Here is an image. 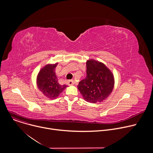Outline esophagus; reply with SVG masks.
<instances>
[{
	"label": "esophagus",
	"instance_id": "esophagus-1",
	"mask_svg": "<svg viewBox=\"0 0 153 153\" xmlns=\"http://www.w3.org/2000/svg\"><path fill=\"white\" fill-rule=\"evenodd\" d=\"M67 83L68 85H73L74 84V81L73 80H70L67 82Z\"/></svg>",
	"mask_w": 153,
	"mask_h": 153
}]
</instances>
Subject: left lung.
Returning a JSON list of instances; mask_svg holds the SVG:
<instances>
[{"mask_svg":"<svg viewBox=\"0 0 153 153\" xmlns=\"http://www.w3.org/2000/svg\"><path fill=\"white\" fill-rule=\"evenodd\" d=\"M86 77L77 86L83 99L96 103L105 100L114 88V77L106 65L94 59L86 61Z\"/></svg>","mask_w":153,"mask_h":153,"instance_id":"obj_1","label":"left lung"}]
</instances>
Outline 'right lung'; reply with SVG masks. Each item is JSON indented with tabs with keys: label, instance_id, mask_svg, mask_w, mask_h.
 I'll use <instances>...</instances> for the list:
<instances>
[{
	"label": "right lung",
	"instance_id": "obj_1",
	"mask_svg": "<svg viewBox=\"0 0 153 153\" xmlns=\"http://www.w3.org/2000/svg\"><path fill=\"white\" fill-rule=\"evenodd\" d=\"M57 64L58 63L46 65L37 76V85L39 90L50 99H56L68 86L66 85H60L58 82L55 71Z\"/></svg>",
	"mask_w": 153,
	"mask_h": 153
}]
</instances>
